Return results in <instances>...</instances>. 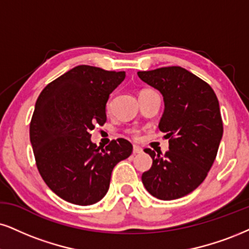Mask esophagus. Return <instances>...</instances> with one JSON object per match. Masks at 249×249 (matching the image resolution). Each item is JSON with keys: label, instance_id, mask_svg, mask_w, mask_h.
Here are the masks:
<instances>
[{"label": "esophagus", "instance_id": "esophagus-1", "mask_svg": "<svg viewBox=\"0 0 249 249\" xmlns=\"http://www.w3.org/2000/svg\"><path fill=\"white\" fill-rule=\"evenodd\" d=\"M133 152H134V155H139V153H142V152H143V149L141 148V146L134 145V148H133Z\"/></svg>", "mask_w": 249, "mask_h": 249}]
</instances>
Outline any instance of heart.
I'll return each mask as SVG.
<instances>
[{
  "label": "heart",
  "instance_id": "obj_1",
  "mask_svg": "<svg viewBox=\"0 0 249 249\" xmlns=\"http://www.w3.org/2000/svg\"><path fill=\"white\" fill-rule=\"evenodd\" d=\"M148 91V90H146ZM107 108H109V103H107Z\"/></svg>",
  "mask_w": 249,
  "mask_h": 249
}]
</instances>
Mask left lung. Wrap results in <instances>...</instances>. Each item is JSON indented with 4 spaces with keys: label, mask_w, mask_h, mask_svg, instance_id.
<instances>
[{
    "label": "left lung",
    "mask_w": 249,
    "mask_h": 249,
    "mask_svg": "<svg viewBox=\"0 0 249 249\" xmlns=\"http://www.w3.org/2000/svg\"><path fill=\"white\" fill-rule=\"evenodd\" d=\"M139 77L161 93L165 109L159 130L168 151H144L152 166L142 174L145 189L155 197H182L203 182L223 137V121L216 93L208 83L181 67L139 71Z\"/></svg>",
    "instance_id": "left-lung-1"
}]
</instances>
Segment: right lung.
<instances>
[{"instance_id":"add662e5","label":"right lung","mask_w":249,"mask_h":249,"mask_svg":"<svg viewBox=\"0 0 249 249\" xmlns=\"http://www.w3.org/2000/svg\"><path fill=\"white\" fill-rule=\"evenodd\" d=\"M124 77V71L77 66L50 83L36 99L30 124L36 167L64 201L97 203L108 192L113 168L133 152L124 139L100 150L90 134L106 122L107 100Z\"/></svg>"}]
</instances>
